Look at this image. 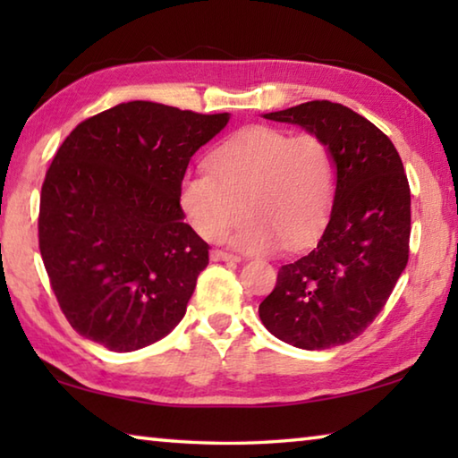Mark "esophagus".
<instances>
[{"instance_id":"1","label":"esophagus","mask_w":458,"mask_h":458,"mask_svg":"<svg viewBox=\"0 0 458 458\" xmlns=\"http://www.w3.org/2000/svg\"><path fill=\"white\" fill-rule=\"evenodd\" d=\"M210 259H212L214 262H220V260H224V262H240V259L234 257V254L224 252V250H212V252H210Z\"/></svg>"}]
</instances>
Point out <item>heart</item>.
Segmentation results:
<instances>
[{
  "label": "heart",
  "mask_w": 458,
  "mask_h": 458,
  "mask_svg": "<svg viewBox=\"0 0 458 458\" xmlns=\"http://www.w3.org/2000/svg\"><path fill=\"white\" fill-rule=\"evenodd\" d=\"M210 172L182 180L180 206L191 228L216 242L244 210L232 244L268 252L301 248L319 234L335 196V164L327 143L311 133L254 125L222 141L208 157Z\"/></svg>",
  "instance_id": "heart-1"
}]
</instances>
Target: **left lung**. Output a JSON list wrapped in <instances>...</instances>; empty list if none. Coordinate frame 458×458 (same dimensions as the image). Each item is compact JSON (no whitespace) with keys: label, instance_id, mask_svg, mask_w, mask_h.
Returning a JSON list of instances; mask_svg holds the SVG:
<instances>
[{"label":"left lung","instance_id":"8db88e82","mask_svg":"<svg viewBox=\"0 0 458 458\" xmlns=\"http://www.w3.org/2000/svg\"><path fill=\"white\" fill-rule=\"evenodd\" d=\"M262 117L299 125L327 143L335 196L317 246L278 268L259 315L275 337L301 350L344 345L376 319L406 268L404 165L374 123L339 103L311 100Z\"/></svg>","mask_w":458,"mask_h":458}]
</instances>
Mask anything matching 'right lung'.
I'll return each mask as SVG.
<instances>
[{
    "label": "right lung",
    "instance_id": "right-lung-1",
    "mask_svg": "<svg viewBox=\"0 0 458 458\" xmlns=\"http://www.w3.org/2000/svg\"><path fill=\"white\" fill-rule=\"evenodd\" d=\"M131 100L64 139L40 196V252L62 313L79 335L127 353L183 319L208 246L180 206L191 155L228 125Z\"/></svg>",
    "mask_w": 458,
    "mask_h": 458
}]
</instances>
